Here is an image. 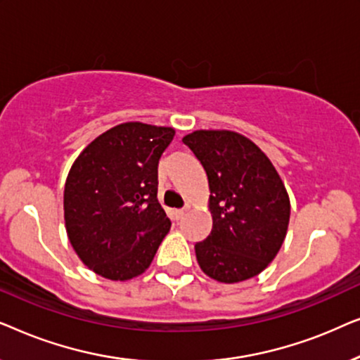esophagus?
I'll return each instance as SVG.
<instances>
[{
	"instance_id": "34e87169",
	"label": "esophagus",
	"mask_w": 360,
	"mask_h": 360,
	"mask_svg": "<svg viewBox=\"0 0 360 360\" xmlns=\"http://www.w3.org/2000/svg\"><path fill=\"white\" fill-rule=\"evenodd\" d=\"M185 213H186V208H184V210H175L174 211V214H175V219H181L185 216Z\"/></svg>"
}]
</instances>
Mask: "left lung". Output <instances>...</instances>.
I'll return each instance as SVG.
<instances>
[{
  "mask_svg": "<svg viewBox=\"0 0 360 360\" xmlns=\"http://www.w3.org/2000/svg\"><path fill=\"white\" fill-rule=\"evenodd\" d=\"M210 184L213 229L195 244L208 277L238 283L259 275L282 248L290 200L269 157L233 131H195L185 136Z\"/></svg>",
  "mask_w": 360,
  "mask_h": 360,
  "instance_id": "left-lung-1",
  "label": "left lung"
}]
</instances>
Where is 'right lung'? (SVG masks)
<instances>
[{
  "label": "right lung",
  "mask_w": 360,
  "mask_h": 360,
  "mask_svg": "<svg viewBox=\"0 0 360 360\" xmlns=\"http://www.w3.org/2000/svg\"><path fill=\"white\" fill-rule=\"evenodd\" d=\"M174 136L172 127L124 122L73 162L63 191L67 234L82 262L101 277L124 282L146 272L169 233L157 167Z\"/></svg>",
  "instance_id": "obj_1"
}]
</instances>
